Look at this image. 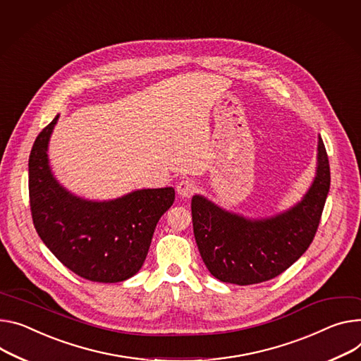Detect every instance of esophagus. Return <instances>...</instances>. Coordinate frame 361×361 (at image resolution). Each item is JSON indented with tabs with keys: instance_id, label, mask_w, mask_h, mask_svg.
Instances as JSON below:
<instances>
[{
	"instance_id": "obj_1",
	"label": "esophagus",
	"mask_w": 361,
	"mask_h": 361,
	"mask_svg": "<svg viewBox=\"0 0 361 361\" xmlns=\"http://www.w3.org/2000/svg\"><path fill=\"white\" fill-rule=\"evenodd\" d=\"M197 190V185H195V182H192V180H182V182H179L178 185H176V192H178V195L180 197V198H190L192 197V193Z\"/></svg>"
}]
</instances>
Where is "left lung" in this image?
Masks as SVG:
<instances>
[{
  "instance_id": "obj_1",
  "label": "left lung",
  "mask_w": 361,
  "mask_h": 361,
  "mask_svg": "<svg viewBox=\"0 0 361 361\" xmlns=\"http://www.w3.org/2000/svg\"><path fill=\"white\" fill-rule=\"evenodd\" d=\"M329 164L321 135L315 176L300 201L269 216H245L204 195L192 197L198 250L218 281L238 286L266 282L290 267L312 243L329 190Z\"/></svg>"
}]
</instances>
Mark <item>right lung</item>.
Segmentation results:
<instances>
[{"label": "right lung", "instance_id": "1", "mask_svg": "<svg viewBox=\"0 0 361 361\" xmlns=\"http://www.w3.org/2000/svg\"><path fill=\"white\" fill-rule=\"evenodd\" d=\"M59 114L37 135L29 159L33 223L42 241L84 279L117 283L142 269L160 216L175 189H135L114 200H87L65 188L49 160L50 137Z\"/></svg>", "mask_w": 361, "mask_h": 361}]
</instances>
